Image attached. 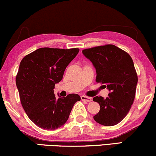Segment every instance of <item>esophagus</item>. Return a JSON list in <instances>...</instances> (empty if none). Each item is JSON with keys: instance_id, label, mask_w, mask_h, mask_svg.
Listing matches in <instances>:
<instances>
[{"instance_id": "1", "label": "esophagus", "mask_w": 156, "mask_h": 156, "mask_svg": "<svg viewBox=\"0 0 156 156\" xmlns=\"http://www.w3.org/2000/svg\"><path fill=\"white\" fill-rule=\"evenodd\" d=\"M81 100L82 101H87V102H90L92 101V98H90V97H88V96H81Z\"/></svg>"}]
</instances>
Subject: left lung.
<instances>
[{"instance_id":"8db88e82","label":"left lung","mask_w":156,"mask_h":156,"mask_svg":"<svg viewBox=\"0 0 156 156\" xmlns=\"http://www.w3.org/2000/svg\"><path fill=\"white\" fill-rule=\"evenodd\" d=\"M82 53L96 69V81L104 84L109 90L106 98H93L100 105L99 112L93 118L101 125H116L129 113L136 94L138 77L132 58L113 44L85 49Z\"/></svg>"}]
</instances>
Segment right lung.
<instances>
[{
	"mask_svg": "<svg viewBox=\"0 0 156 156\" xmlns=\"http://www.w3.org/2000/svg\"><path fill=\"white\" fill-rule=\"evenodd\" d=\"M79 51L78 48L43 47L20 62L16 76L20 101L30 120L39 128L55 130L61 127L74 104L81 99L75 93L58 98L54 94L55 85L61 81L66 68Z\"/></svg>",
	"mask_w": 156,
	"mask_h": 156,
	"instance_id": "add662e5",
	"label": "right lung"
}]
</instances>
